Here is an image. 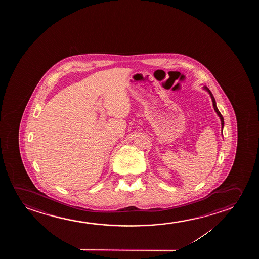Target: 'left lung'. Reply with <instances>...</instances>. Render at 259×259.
Wrapping results in <instances>:
<instances>
[{
	"label": "left lung",
	"instance_id": "8db88e82",
	"mask_svg": "<svg viewBox=\"0 0 259 259\" xmlns=\"http://www.w3.org/2000/svg\"><path fill=\"white\" fill-rule=\"evenodd\" d=\"M203 89L204 90H206L207 92L209 93V96H210V97H211V100H212V103H213V108H214V110L216 111V113L218 114V116L220 117V121H221V131H222V135H223V128H224V118L223 117H222V115H221V113L220 112V110H219V109L217 108V104H216V101H215V98H214V96H213L212 94H211V92H210V90H209L207 87H203Z\"/></svg>",
	"mask_w": 259,
	"mask_h": 259
}]
</instances>
